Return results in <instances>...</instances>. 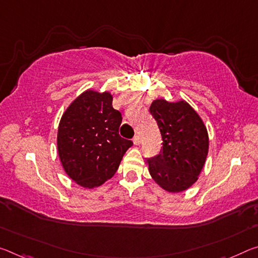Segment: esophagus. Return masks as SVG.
Here are the masks:
<instances>
[{
	"instance_id": "1",
	"label": "esophagus",
	"mask_w": 258,
	"mask_h": 258,
	"mask_svg": "<svg viewBox=\"0 0 258 258\" xmlns=\"http://www.w3.org/2000/svg\"><path fill=\"white\" fill-rule=\"evenodd\" d=\"M133 142H134V145H136V146H139L141 144V138L139 136H136L133 138Z\"/></svg>"
}]
</instances>
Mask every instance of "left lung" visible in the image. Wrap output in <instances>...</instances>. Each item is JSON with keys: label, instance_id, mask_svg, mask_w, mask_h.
<instances>
[{"label": "left lung", "instance_id": "8db88e82", "mask_svg": "<svg viewBox=\"0 0 258 258\" xmlns=\"http://www.w3.org/2000/svg\"><path fill=\"white\" fill-rule=\"evenodd\" d=\"M151 116L162 136V151L147 159L151 178L170 193L186 190L199 179L209 150L201 117L186 101H153Z\"/></svg>", "mask_w": 258, "mask_h": 258}]
</instances>
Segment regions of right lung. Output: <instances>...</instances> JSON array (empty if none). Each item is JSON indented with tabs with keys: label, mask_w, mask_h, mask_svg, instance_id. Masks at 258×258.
<instances>
[{
	"label": "right lung",
	"mask_w": 258,
	"mask_h": 258,
	"mask_svg": "<svg viewBox=\"0 0 258 258\" xmlns=\"http://www.w3.org/2000/svg\"><path fill=\"white\" fill-rule=\"evenodd\" d=\"M121 113L112 95L92 89L65 110L58 125L57 150L67 174L85 188L99 187L116 173L133 142L119 136Z\"/></svg>",
	"instance_id": "1"
}]
</instances>
